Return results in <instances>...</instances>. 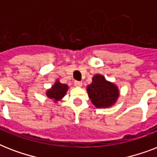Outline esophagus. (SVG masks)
Instances as JSON below:
<instances>
[{"label": "esophagus", "mask_w": 157, "mask_h": 157, "mask_svg": "<svg viewBox=\"0 0 157 157\" xmlns=\"http://www.w3.org/2000/svg\"><path fill=\"white\" fill-rule=\"evenodd\" d=\"M74 85L76 87H81L82 86V82L81 81H74Z\"/></svg>", "instance_id": "esophagus-1"}]
</instances>
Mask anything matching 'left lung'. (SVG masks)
I'll list each match as a JSON object with an SVG mask.
<instances>
[{"instance_id":"left-lung-1","label":"left lung","mask_w":157,"mask_h":157,"mask_svg":"<svg viewBox=\"0 0 157 157\" xmlns=\"http://www.w3.org/2000/svg\"><path fill=\"white\" fill-rule=\"evenodd\" d=\"M87 92L92 103L98 108L111 107L119 97L118 87L100 74L94 76L92 83L87 86Z\"/></svg>"}]
</instances>
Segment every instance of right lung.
<instances>
[{
    "label": "right lung",
    "mask_w": 157,
    "mask_h": 157,
    "mask_svg": "<svg viewBox=\"0 0 157 157\" xmlns=\"http://www.w3.org/2000/svg\"><path fill=\"white\" fill-rule=\"evenodd\" d=\"M68 90V86L66 84H62L59 81H56L54 86L51 89L46 91V95L49 98L54 99V102L56 103L58 101L63 98L66 94L67 91Z\"/></svg>",
    "instance_id": "right-lung-1"
}]
</instances>
